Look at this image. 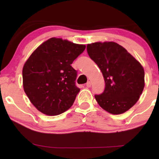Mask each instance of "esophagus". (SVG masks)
<instances>
[{
    "instance_id": "34e87169",
    "label": "esophagus",
    "mask_w": 159,
    "mask_h": 159,
    "mask_svg": "<svg viewBox=\"0 0 159 159\" xmlns=\"http://www.w3.org/2000/svg\"><path fill=\"white\" fill-rule=\"evenodd\" d=\"M86 86L88 87V88H90L91 87V82H88L86 83Z\"/></svg>"
}]
</instances>
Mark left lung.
<instances>
[{
  "instance_id": "obj_1",
  "label": "left lung",
  "mask_w": 159,
  "mask_h": 159,
  "mask_svg": "<svg viewBox=\"0 0 159 159\" xmlns=\"http://www.w3.org/2000/svg\"><path fill=\"white\" fill-rule=\"evenodd\" d=\"M87 51L101 69L106 84L103 92L95 95L98 103L110 114L126 112L137 103L144 89L142 65L114 42L91 43Z\"/></svg>"
}]
</instances>
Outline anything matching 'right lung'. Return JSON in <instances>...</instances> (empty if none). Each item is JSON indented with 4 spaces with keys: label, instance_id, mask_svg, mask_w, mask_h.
I'll list each match as a JSON object with an SVG mask.
<instances>
[{
    "label": "right lung",
    "instance_id": "obj_1",
    "mask_svg": "<svg viewBox=\"0 0 159 159\" xmlns=\"http://www.w3.org/2000/svg\"><path fill=\"white\" fill-rule=\"evenodd\" d=\"M85 47L52 38L42 43L25 62L24 90L43 114L56 116L73 105L80 90L75 84L77 71L71 64Z\"/></svg>",
    "mask_w": 159,
    "mask_h": 159
}]
</instances>
